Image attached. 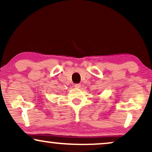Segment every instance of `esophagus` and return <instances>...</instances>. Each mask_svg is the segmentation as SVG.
<instances>
[{
    "instance_id": "esophagus-1",
    "label": "esophagus",
    "mask_w": 152,
    "mask_h": 152,
    "mask_svg": "<svg viewBox=\"0 0 152 152\" xmlns=\"http://www.w3.org/2000/svg\"><path fill=\"white\" fill-rule=\"evenodd\" d=\"M74 87L76 88H79L80 87V84L79 83H77V84H75L74 85Z\"/></svg>"
}]
</instances>
